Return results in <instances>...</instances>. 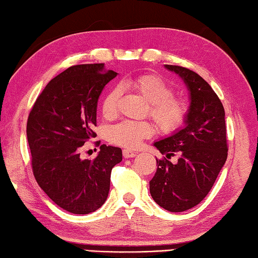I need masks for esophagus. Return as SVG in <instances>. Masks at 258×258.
Listing matches in <instances>:
<instances>
[{
	"label": "esophagus",
	"mask_w": 258,
	"mask_h": 258,
	"mask_svg": "<svg viewBox=\"0 0 258 258\" xmlns=\"http://www.w3.org/2000/svg\"><path fill=\"white\" fill-rule=\"evenodd\" d=\"M122 155H123L124 158H131V157L137 156V153L133 152V150H129V149H123Z\"/></svg>",
	"instance_id": "1"
}]
</instances>
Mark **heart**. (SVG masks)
<instances>
[{
	"label": "heart",
	"instance_id": "b5f03b06",
	"mask_svg": "<svg viewBox=\"0 0 258 258\" xmlns=\"http://www.w3.org/2000/svg\"><path fill=\"white\" fill-rule=\"evenodd\" d=\"M121 86L134 90L149 102V115L163 133H173L182 127L188 115V105L184 100L173 96V89L158 75L144 74L124 80ZM120 90L111 89L102 101V114L113 119L118 113ZM154 134L148 121H122L110 130V140L125 148H137L143 140Z\"/></svg>",
	"mask_w": 258,
	"mask_h": 258
}]
</instances>
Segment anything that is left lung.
<instances>
[{"mask_svg": "<svg viewBox=\"0 0 258 258\" xmlns=\"http://www.w3.org/2000/svg\"><path fill=\"white\" fill-rule=\"evenodd\" d=\"M176 73L189 91L185 127L154 144L165 157L149 182L150 196L158 206L182 212L199 205L210 192L226 163L228 144L225 109L216 92L202 77L185 67L165 65ZM178 156L172 164L169 159Z\"/></svg>", "mask_w": 258, "mask_h": 258, "instance_id": "8db88e82", "label": "left lung"}]
</instances>
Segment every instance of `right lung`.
Listing matches in <instances>:
<instances>
[{"label":"right lung","mask_w":258,"mask_h":258,"mask_svg":"<svg viewBox=\"0 0 258 258\" xmlns=\"http://www.w3.org/2000/svg\"><path fill=\"white\" fill-rule=\"evenodd\" d=\"M116 73L104 64L71 66L46 85L28 116L27 138L37 183L51 200L75 215L94 212L105 202L113 166L122 160L119 147L101 145L93 160L81 158L95 138L96 106Z\"/></svg>","instance_id":"add662e5"}]
</instances>
